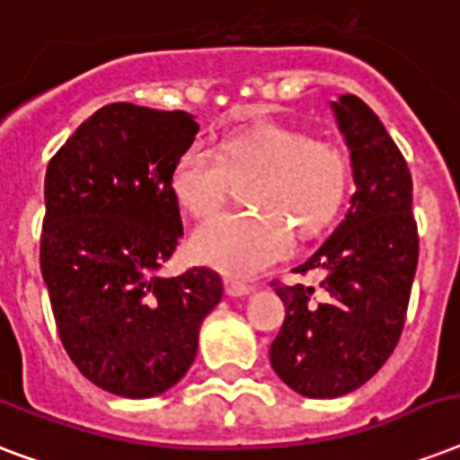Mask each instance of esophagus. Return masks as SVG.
Masks as SVG:
<instances>
[{"label": "esophagus", "instance_id": "34e87169", "mask_svg": "<svg viewBox=\"0 0 460 460\" xmlns=\"http://www.w3.org/2000/svg\"><path fill=\"white\" fill-rule=\"evenodd\" d=\"M255 288L248 287V284H243V281H236V279H226V294L231 296V298H241V296H251Z\"/></svg>", "mask_w": 460, "mask_h": 460}]
</instances>
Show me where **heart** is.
<instances>
[{
    "instance_id": "b5f03b06",
    "label": "heart",
    "mask_w": 460,
    "mask_h": 460,
    "mask_svg": "<svg viewBox=\"0 0 460 460\" xmlns=\"http://www.w3.org/2000/svg\"><path fill=\"white\" fill-rule=\"evenodd\" d=\"M245 202L251 212H222L200 224L190 248L200 262L226 274L252 277L291 248V229L317 234L341 209L350 188V162L341 147L307 138L287 124H260L238 131L212 153L188 146L172 172V193L193 217L212 215L226 181L251 173Z\"/></svg>"
}]
</instances>
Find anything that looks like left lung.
I'll list each match as a JSON object with an SVG mask.
<instances>
[{
  "instance_id": "1",
  "label": "left lung",
  "mask_w": 460,
  "mask_h": 460,
  "mask_svg": "<svg viewBox=\"0 0 460 460\" xmlns=\"http://www.w3.org/2000/svg\"><path fill=\"white\" fill-rule=\"evenodd\" d=\"M350 153L356 193L332 236L296 272L320 270L314 288L279 287L287 320L270 346V363L307 399L356 392L399 343L418 267V226L406 159L377 114L356 95L332 102Z\"/></svg>"
}]
</instances>
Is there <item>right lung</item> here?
I'll return each instance as SVG.
<instances>
[{
	"label": "right lung",
	"mask_w": 460,
	"mask_h": 460,
	"mask_svg": "<svg viewBox=\"0 0 460 460\" xmlns=\"http://www.w3.org/2000/svg\"><path fill=\"white\" fill-rule=\"evenodd\" d=\"M195 133L188 111L114 102L47 166L40 270L61 343L93 385L124 399L159 396L186 375L224 296L208 267L159 274L183 236L172 172Z\"/></svg>",
	"instance_id": "add662e5"
}]
</instances>
